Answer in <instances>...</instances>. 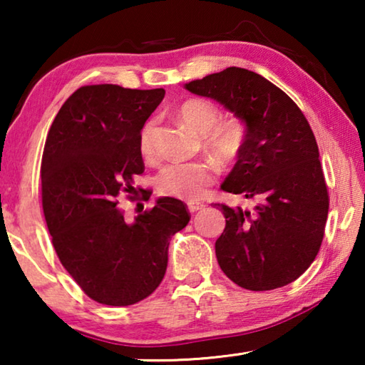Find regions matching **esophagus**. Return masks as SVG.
I'll return each mask as SVG.
<instances>
[{"instance_id": "esophagus-1", "label": "esophagus", "mask_w": 365, "mask_h": 365, "mask_svg": "<svg viewBox=\"0 0 365 365\" xmlns=\"http://www.w3.org/2000/svg\"><path fill=\"white\" fill-rule=\"evenodd\" d=\"M202 207H205V205H202V202H200V201H188V211L190 212H196Z\"/></svg>"}]
</instances>
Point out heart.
Listing matches in <instances>:
<instances>
[{
  "label": "heart",
  "mask_w": 365,
  "mask_h": 365,
  "mask_svg": "<svg viewBox=\"0 0 365 365\" xmlns=\"http://www.w3.org/2000/svg\"><path fill=\"white\" fill-rule=\"evenodd\" d=\"M182 122L191 130L205 137V146L220 160H233L245 143V125L238 119L220 120V109L209 100H190L178 110ZM156 122L148 120L140 132V148L145 156L154 153ZM217 177L215 165L207 160L197 163H172L159 172L158 188L160 193L196 200Z\"/></svg>",
  "instance_id": "heart-1"
}]
</instances>
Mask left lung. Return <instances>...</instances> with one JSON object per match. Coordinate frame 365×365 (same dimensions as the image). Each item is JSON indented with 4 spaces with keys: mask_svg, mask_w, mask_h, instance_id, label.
Masks as SVG:
<instances>
[{
    "mask_svg": "<svg viewBox=\"0 0 365 365\" xmlns=\"http://www.w3.org/2000/svg\"><path fill=\"white\" fill-rule=\"evenodd\" d=\"M185 88L220 103L245 123L243 148L220 188L262 201L251 211L215 205L225 215L215 242L220 269L251 292L288 285L316 259L329 214L311 125L285 91L242 67H227Z\"/></svg>",
    "mask_w": 365,
    "mask_h": 365,
    "instance_id": "8db88e82",
    "label": "left lung"
}]
</instances>
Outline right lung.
I'll return each mask as SVG.
<instances>
[{
    "label": "right lung",
    "instance_id": "add662e5",
    "mask_svg": "<svg viewBox=\"0 0 365 365\" xmlns=\"http://www.w3.org/2000/svg\"><path fill=\"white\" fill-rule=\"evenodd\" d=\"M164 95L163 88L82 86L48 132L41 159L48 230L64 269L101 304L130 306L150 296L164 279L170 238L190 222L187 205L170 196L133 224L117 207V196L132 195L143 174L140 132Z\"/></svg>",
    "mask_w": 365,
    "mask_h": 365
}]
</instances>
